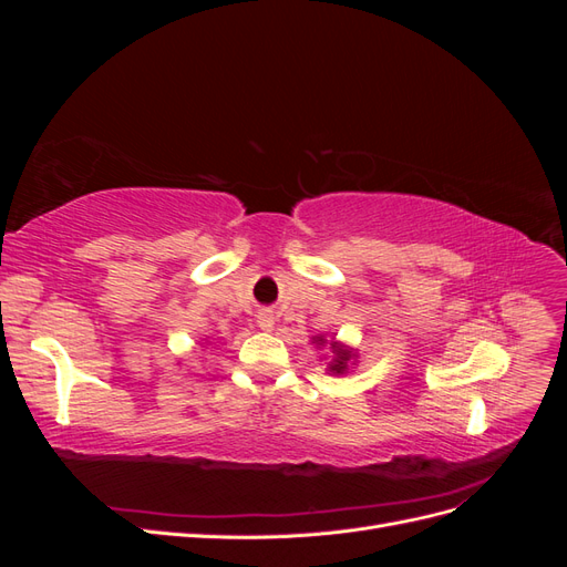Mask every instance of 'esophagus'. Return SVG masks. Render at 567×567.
<instances>
[{
	"label": "esophagus",
	"instance_id": "esophagus-1",
	"mask_svg": "<svg viewBox=\"0 0 567 567\" xmlns=\"http://www.w3.org/2000/svg\"><path fill=\"white\" fill-rule=\"evenodd\" d=\"M257 323H260V329L269 331L274 326V315L271 312H260V315H257Z\"/></svg>",
	"mask_w": 567,
	"mask_h": 567
}]
</instances>
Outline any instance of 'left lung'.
I'll use <instances>...</instances> for the list:
<instances>
[{
  "label": "left lung",
  "instance_id": "obj_1",
  "mask_svg": "<svg viewBox=\"0 0 567 567\" xmlns=\"http://www.w3.org/2000/svg\"><path fill=\"white\" fill-rule=\"evenodd\" d=\"M319 342H323V338H319ZM333 352H336V359L331 362V371L333 373H342L348 369V359H350V352L348 350H342L340 346H333Z\"/></svg>",
  "mask_w": 567,
  "mask_h": 567
}]
</instances>
